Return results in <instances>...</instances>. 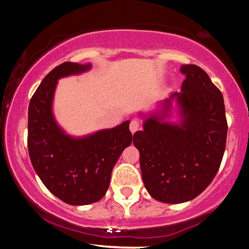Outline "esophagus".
<instances>
[{"instance_id": "34e87169", "label": "esophagus", "mask_w": 249, "mask_h": 249, "mask_svg": "<svg viewBox=\"0 0 249 249\" xmlns=\"http://www.w3.org/2000/svg\"><path fill=\"white\" fill-rule=\"evenodd\" d=\"M139 128H141V124H139V122L137 121V119H133V121H131L130 123V131L132 133L136 132V131H138Z\"/></svg>"}]
</instances>
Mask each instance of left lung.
Returning a JSON list of instances; mask_svg holds the SVG:
<instances>
[{"label": "left lung", "instance_id": "8db88e82", "mask_svg": "<svg viewBox=\"0 0 249 249\" xmlns=\"http://www.w3.org/2000/svg\"><path fill=\"white\" fill-rule=\"evenodd\" d=\"M180 92L152 112H141L142 128L133 134L145 188L152 198L181 204L211 184L225 152L227 121L224 97L201 68L184 64ZM174 106L178 122L168 121Z\"/></svg>", "mask_w": 249, "mask_h": 249}]
</instances>
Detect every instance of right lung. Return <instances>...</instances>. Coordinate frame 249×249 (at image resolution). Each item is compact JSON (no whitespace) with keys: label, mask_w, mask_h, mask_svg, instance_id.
<instances>
[{"label":"right lung","mask_w":249,"mask_h":249,"mask_svg":"<svg viewBox=\"0 0 249 249\" xmlns=\"http://www.w3.org/2000/svg\"><path fill=\"white\" fill-rule=\"evenodd\" d=\"M91 68V63L59 64L44 77L28 110V150L34 170L53 196L76 206L105 196L113 166L132 142L130 121L79 137L67 133L57 123L53 107L58 81Z\"/></svg>","instance_id":"1"}]
</instances>
